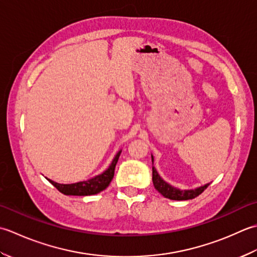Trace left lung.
Instances as JSON below:
<instances>
[{
  "label": "left lung",
  "mask_w": 257,
  "mask_h": 257,
  "mask_svg": "<svg viewBox=\"0 0 257 257\" xmlns=\"http://www.w3.org/2000/svg\"><path fill=\"white\" fill-rule=\"evenodd\" d=\"M152 161H153V156H152ZM153 184L154 187L158 190L159 193L166 198H170V200L174 201H186V200H192V198H195L200 194L206 190L209 184H205L204 186H201L195 190H187V191H181L179 188H175L167 184L165 181L161 179L159 173L153 167Z\"/></svg>",
  "instance_id": "left-lung-1"
}]
</instances>
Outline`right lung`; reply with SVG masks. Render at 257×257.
<instances>
[{
    "label": "right lung",
    "instance_id": "right-lung-1",
    "mask_svg": "<svg viewBox=\"0 0 257 257\" xmlns=\"http://www.w3.org/2000/svg\"><path fill=\"white\" fill-rule=\"evenodd\" d=\"M119 154H121V151L115 155V158L112 162V164L109 165L108 169L95 177H93L91 180L83 181L74 183V184H59V183L50 181L51 184H53L57 190L64 195H76V196H86V195H94L97 194V193L102 192L103 190L109 185V183L113 180L114 177V171L115 166L119 158Z\"/></svg>",
    "mask_w": 257,
    "mask_h": 257
}]
</instances>
